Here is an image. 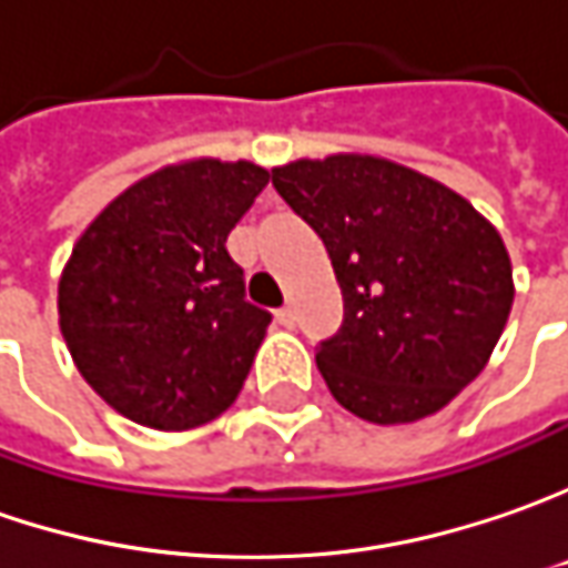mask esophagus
I'll list each match as a JSON object with an SVG mask.
<instances>
[{"label":"esophagus","instance_id":"esophagus-1","mask_svg":"<svg viewBox=\"0 0 568 568\" xmlns=\"http://www.w3.org/2000/svg\"><path fill=\"white\" fill-rule=\"evenodd\" d=\"M276 321L283 323L285 329H292V326L298 323V314H295V307H280V311H276Z\"/></svg>","mask_w":568,"mask_h":568}]
</instances>
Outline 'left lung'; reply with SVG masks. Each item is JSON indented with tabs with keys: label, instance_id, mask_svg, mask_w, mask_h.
Instances as JSON below:
<instances>
[{
	"label": "left lung",
	"instance_id": "obj_1",
	"mask_svg": "<svg viewBox=\"0 0 568 568\" xmlns=\"http://www.w3.org/2000/svg\"><path fill=\"white\" fill-rule=\"evenodd\" d=\"M273 187L333 261L345 317L317 348L333 399L371 424L440 412L484 371L513 307L494 225L453 187L362 153L295 160Z\"/></svg>",
	"mask_w": 568,
	"mask_h": 568
}]
</instances>
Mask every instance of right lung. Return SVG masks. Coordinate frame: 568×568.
Returning a JSON list of instances; mask_svg holds the SVG:
<instances>
[{
	"instance_id": "1",
	"label": "right lung",
	"mask_w": 568,
	"mask_h": 568,
	"mask_svg": "<svg viewBox=\"0 0 568 568\" xmlns=\"http://www.w3.org/2000/svg\"><path fill=\"white\" fill-rule=\"evenodd\" d=\"M266 182L247 160L163 166L78 239L59 280V326L81 377L119 415L191 430L242 393L273 317L245 298L225 239Z\"/></svg>"
}]
</instances>
